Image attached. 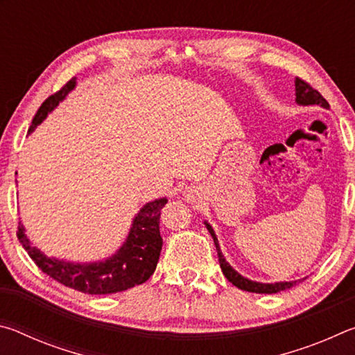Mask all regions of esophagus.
<instances>
[{
  "label": "esophagus",
  "instance_id": "obj_1",
  "mask_svg": "<svg viewBox=\"0 0 355 355\" xmlns=\"http://www.w3.org/2000/svg\"><path fill=\"white\" fill-rule=\"evenodd\" d=\"M194 196H196V191L194 189L188 191V199H194Z\"/></svg>",
  "mask_w": 355,
  "mask_h": 355
}]
</instances>
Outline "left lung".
<instances>
[{"instance_id":"left-lung-1","label":"left lung","mask_w":355,"mask_h":355,"mask_svg":"<svg viewBox=\"0 0 355 355\" xmlns=\"http://www.w3.org/2000/svg\"><path fill=\"white\" fill-rule=\"evenodd\" d=\"M294 86H296V103L300 106H310V105H320L322 107H326L329 110V103L326 101V98L322 97V95L307 84L305 81L300 80V78H296V81H294ZM205 225L208 228V232L211 233L213 236V241L216 245V250H218V257H219V264H220V269L224 275L227 277V280L230 282V284L235 285L236 288L243 291H249V293H258V294H274V293H279V291H285V290H290L291 286H294L300 280H293V282H275V284H261V282H255V280H250L248 277H244L239 272H236L235 269H233L228 261L224 258L219 248V241H218V236H216V233L213 230V227L208 224L205 220Z\"/></svg>"}]
</instances>
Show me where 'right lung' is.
I'll use <instances>...</instances> for the list:
<instances>
[{
  "mask_svg": "<svg viewBox=\"0 0 355 355\" xmlns=\"http://www.w3.org/2000/svg\"><path fill=\"white\" fill-rule=\"evenodd\" d=\"M75 86L76 78H71L61 91L48 97L42 103L33 119V125L28 130L29 135L37 128V125L44 122L48 114L59 105V101H62L69 92L73 91ZM166 203V197L146 203L139 209V213L135 216L125 243L120 245L116 254L101 261L73 263L46 257L44 252L29 241L21 222L19 224L17 236H19V241L28 252V255L33 258V261L59 284L86 294H111L125 291L128 288L147 282L150 275L155 272L161 248H163V238L159 235V216Z\"/></svg>",
  "mask_w": 355,
  "mask_h": 355,
  "instance_id": "add662e5",
  "label": "right lung"
}]
</instances>
